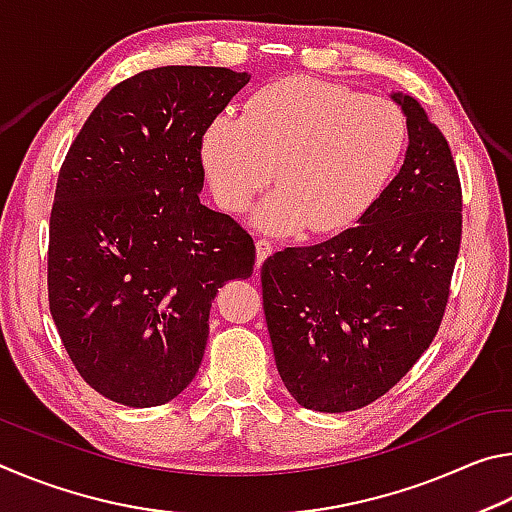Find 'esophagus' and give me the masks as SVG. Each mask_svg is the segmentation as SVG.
<instances>
[{
    "label": "esophagus",
    "instance_id": "34e87169",
    "mask_svg": "<svg viewBox=\"0 0 512 512\" xmlns=\"http://www.w3.org/2000/svg\"><path fill=\"white\" fill-rule=\"evenodd\" d=\"M255 250H257V266H262L264 259L273 253V244H271V241H266V239H257Z\"/></svg>",
    "mask_w": 512,
    "mask_h": 512
}]
</instances>
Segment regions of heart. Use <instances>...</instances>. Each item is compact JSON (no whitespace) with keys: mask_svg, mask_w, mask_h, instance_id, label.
I'll return each instance as SVG.
<instances>
[{"mask_svg":"<svg viewBox=\"0 0 512 512\" xmlns=\"http://www.w3.org/2000/svg\"><path fill=\"white\" fill-rule=\"evenodd\" d=\"M404 144L395 103L296 76L257 90L244 115L216 117L201 158L223 210H244L273 173L277 189L255 210L259 228L332 232L377 201Z\"/></svg>","mask_w":512,"mask_h":512,"instance_id":"obj_1","label":"heart"}]
</instances>
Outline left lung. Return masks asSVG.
I'll return each mask as SVG.
<instances>
[{
    "label": "left lung",
    "instance_id": "8db88e82",
    "mask_svg": "<svg viewBox=\"0 0 512 512\" xmlns=\"http://www.w3.org/2000/svg\"><path fill=\"white\" fill-rule=\"evenodd\" d=\"M409 131L397 176L359 225L262 266L275 366L300 406L357 411L391 391L443 320L461 248V180L445 135L395 92Z\"/></svg>",
    "mask_w": 512,
    "mask_h": 512
}]
</instances>
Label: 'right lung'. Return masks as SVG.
Returning a JSON list of instances; mask_svg holds the SVG:
<instances>
[{"label": "right lung", "mask_w": 512, "mask_h": 512, "mask_svg": "<svg viewBox=\"0 0 512 512\" xmlns=\"http://www.w3.org/2000/svg\"><path fill=\"white\" fill-rule=\"evenodd\" d=\"M250 81L169 65L115 85L69 146L49 219L51 318L94 391L146 409L201 366L210 307L253 275V237L201 203V144Z\"/></svg>", "instance_id": "add662e5"}]
</instances>
